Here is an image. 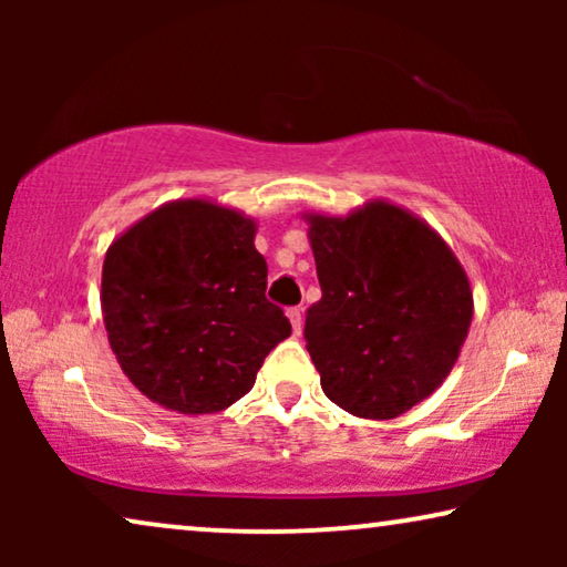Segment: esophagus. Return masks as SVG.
Instances as JSON below:
<instances>
[{
  "mask_svg": "<svg viewBox=\"0 0 567 567\" xmlns=\"http://www.w3.org/2000/svg\"><path fill=\"white\" fill-rule=\"evenodd\" d=\"M286 317H289L293 336H299V332H301V309L299 307H291L289 312H286Z\"/></svg>",
  "mask_w": 567,
  "mask_h": 567,
  "instance_id": "34e87169",
  "label": "esophagus"
}]
</instances>
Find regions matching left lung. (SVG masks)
I'll use <instances>...</instances> for the list:
<instances>
[{"mask_svg": "<svg viewBox=\"0 0 567 567\" xmlns=\"http://www.w3.org/2000/svg\"><path fill=\"white\" fill-rule=\"evenodd\" d=\"M322 299L307 351L346 413L392 421L444 384L470 332L472 286L444 237L392 200L305 212Z\"/></svg>", "mask_w": 567, "mask_h": 567, "instance_id": "1", "label": "left lung"}]
</instances>
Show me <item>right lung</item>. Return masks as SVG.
<instances>
[{
  "instance_id": "obj_1",
  "label": "right lung",
  "mask_w": 567,
  "mask_h": 567,
  "mask_svg": "<svg viewBox=\"0 0 567 567\" xmlns=\"http://www.w3.org/2000/svg\"><path fill=\"white\" fill-rule=\"evenodd\" d=\"M258 221L212 198L167 200L113 239L100 305L123 374L183 415L227 410L291 336L266 299Z\"/></svg>"
}]
</instances>
